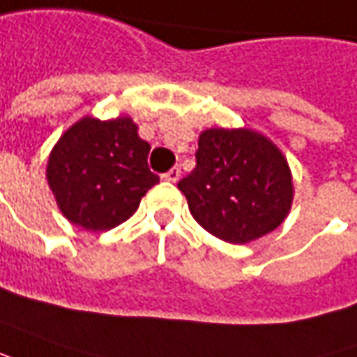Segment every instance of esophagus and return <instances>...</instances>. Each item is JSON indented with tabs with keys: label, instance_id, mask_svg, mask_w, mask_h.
Masks as SVG:
<instances>
[{
	"label": "esophagus",
	"instance_id": "34e87169",
	"mask_svg": "<svg viewBox=\"0 0 357 357\" xmlns=\"http://www.w3.org/2000/svg\"><path fill=\"white\" fill-rule=\"evenodd\" d=\"M179 174H181V172H179V168H172L169 172H166V174H164L162 178L166 179V181H172V183H176V181L179 179Z\"/></svg>",
	"mask_w": 357,
	"mask_h": 357
}]
</instances>
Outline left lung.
Segmentation results:
<instances>
[{
  "label": "left lung",
  "mask_w": 357,
  "mask_h": 357,
  "mask_svg": "<svg viewBox=\"0 0 357 357\" xmlns=\"http://www.w3.org/2000/svg\"><path fill=\"white\" fill-rule=\"evenodd\" d=\"M197 166L178 183L193 219L213 236L246 244L275 230L293 205V176L280 148L252 128H207Z\"/></svg>",
  "instance_id": "1"
}]
</instances>
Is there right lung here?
I'll return each mask as SVG.
<instances>
[{"label":"right lung","instance_id":"add662e5","mask_svg":"<svg viewBox=\"0 0 357 357\" xmlns=\"http://www.w3.org/2000/svg\"><path fill=\"white\" fill-rule=\"evenodd\" d=\"M150 144L130 117H82L52 148L46 181L60 213L91 232L119 227L160 178L148 169Z\"/></svg>","mask_w":357,"mask_h":357}]
</instances>
